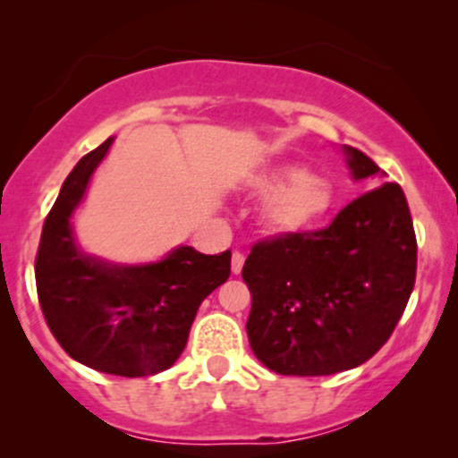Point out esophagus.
<instances>
[{"label":"esophagus","instance_id":"34e87169","mask_svg":"<svg viewBox=\"0 0 458 458\" xmlns=\"http://www.w3.org/2000/svg\"><path fill=\"white\" fill-rule=\"evenodd\" d=\"M245 265V256L241 254V251H234L233 254V260H230V267H233V273H241Z\"/></svg>","mask_w":458,"mask_h":458}]
</instances>
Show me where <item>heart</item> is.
I'll use <instances>...</instances> for the list:
<instances>
[{
  "label": "heart",
  "instance_id": "b5f03b06",
  "mask_svg": "<svg viewBox=\"0 0 458 458\" xmlns=\"http://www.w3.org/2000/svg\"><path fill=\"white\" fill-rule=\"evenodd\" d=\"M256 198L267 199L265 225L273 233H301L323 219L334 202V189L323 176L308 174L297 163H282L250 182Z\"/></svg>",
  "mask_w": 458,
  "mask_h": 458
}]
</instances>
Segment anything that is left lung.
Masks as SVG:
<instances>
[{
	"label": "left lung",
	"instance_id": "left-lung-1",
	"mask_svg": "<svg viewBox=\"0 0 458 458\" xmlns=\"http://www.w3.org/2000/svg\"><path fill=\"white\" fill-rule=\"evenodd\" d=\"M353 178L370 185L327 228L260 241L247 256V338L277 375L320 377L370 360L401 320L415 284L418 243L398 182L344 146Z\"/></svg>",
	"mask_w": 458,
	"mask_h": 458
}]
</instances>
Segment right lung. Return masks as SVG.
<instances>
[{"label":"right lung","mask_w":458,"mask_h":458,"mask_svg":"<svg viewBox=\"0 0 458 458\" xmlns=\"http://www.w3.org/2000/svg\"><path fill=\"white\" fill-rule=\"evenodd\" d=\"M112 141L79 159L47 215L36 291L51 334L72 360L107 375L148 377L181 357L199 303L228 280L230 250L207 256L185 245L141 267L83 254L71 215Z\"/></svg>","instance_id":"1"}]
</instances>
